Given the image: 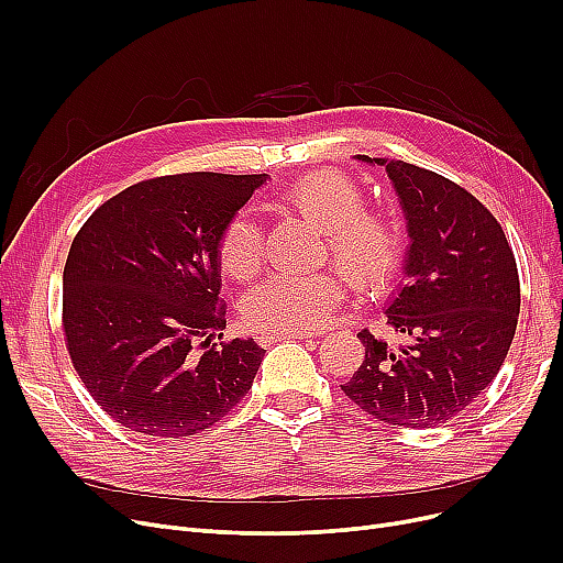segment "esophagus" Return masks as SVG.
Listing matches in <instances>:
<instances>
[{"label": "esophagus", "instance_id": "esophagus-1", "mask_svg": "<svg viewBox=\"0 0 563 563\" xmlns=\"http://www.w3.org/2000/svg\"><path fill=\"white\" fill-rule=\"evenodd\" d=\"M306 338H314V335H310V333H262L257 338V342L262 346H269V344L283 342V340H306Z\"/></svg>", "mask_w": 563, "mask_h": 563}]
</instances>
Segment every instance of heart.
<instances>
[{
  "label": "heart",
  "mask_w": 563,
  "mask_h": 563,
  "mask_svg": "<svg viewBox=\"0 0 563 563\" xmlns=\"http://www.w3.org/2000/svg\"><path fill=\"white\" fill-rule=\"evenodd\" d=\"M283 205L323 232L329 255L344 280L358 291H380L399 272L404 232L388 214L365 210V194L340 170L306 175L283 194ZM262 228L249 217H232L219 236V266L232 280H249L262 264ZM342 299L333 274H276L246 291L242 319L266 333H310L327 323Z\"/></svg>",
  "instance_id": "b5f03b06"
}]
</instances>
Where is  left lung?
Instances as JSON below:
<instances>
[{"label":"left lung","mask_w":563,"mask_h":563,"mask_svg":"<svg viewBox=\"0 0 563 563\" xmlns=\"http://www.w3.org/2000/svg\"><path fill=\"white\" fill-rule=\"evenodd\" d=\"M358 159L386 166L408 221V280L388 306V327L404 344L363 329L365 361L342 393L380 422L445 424L507 358L520 312L516 257L497 219L448 177L408 162Z\"/></svg>","instance_id":"obj_1"}]
</instances>
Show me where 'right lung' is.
I'll list each match as a JSON object with an SVG mask.
<instances>
[{"mask_svg": "<svg viewBox=\"0 0 563 563\" xmlns=\"http://www.w3.org/2000/svg\"><path fill=\"white\" fill-rule=\"evenodd\" d=\"M266 175L177 173L115 194L75 234L64 335L107 416L153 438L214 427L253 386L264 349L225 329L219 236Z\"/></svg>", "mask_w": 563, "mask_h": 563, "instance_id": "1", "label": "right lung"}]
</instances>
